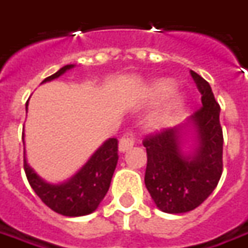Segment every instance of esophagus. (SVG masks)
Instances as JSON below:
<instances>
[{
    "label": "esophagus",
    "instance_id": "34e87169",
    "mask_svg": "<svg viewBox=\"0 0 248 248\" xmlns=\"http://www.w3.org/2000/svg\"><path fill=\"white\" fill-rule=\"evenodd\" d=\"M135 143V135L133 133H126V134L121 138L119 140V151L121 153H126L127 150H130Z\"/></svg>",
    "mask_w": 248,
    "mask_h": 248
}]
</instances>
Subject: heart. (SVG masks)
Returning <instances> with one entry per match:
<instances>
[{
    "label": "heart",
    "mask_w": 248,
    "mask_h": 248,
    "mask_svg": "<svg viewBox=\"0 0 248 248\" xmlns=\"http://www.w3.org/2000/svg\"><path fill=\"white\" fill-rule=\"evenodd\" d=\"M172 89H174V85L170 81L163 79V81L155 82L151 86L150 90H149V99H150V102H159L161 99L167 97L172 92ZM183 103H185V101H183V97L181 94H172L171 97L167 98L166 102L162 105L161 108L153 117V124H169L181 111V108H183Z\"/></svg>",
    "instance_id": "obj_1"
}]
</instances>
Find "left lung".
Masks as SVG:
<instances>
[{"instance_id": "1", "label": "left lung", "mask_w": 248, "mask_h": 248, "mask_svg": "<svg viewBox=\"0 0 248 248\" xmlns=\"http://www.w3.org/2000/svg\"><path fill=\"white\" fill-rule=\"evenodd\" d=\"M202 94V108L190 118L197 133L192 154L182 150L188 124L163 129L143 140L147 153L146 188L163 213L182 214L202 204L218 185L223 171V131L218 102L206 79L190 71Z\"/></svg>"}]
</instances>
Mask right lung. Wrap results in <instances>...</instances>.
<instances>
[{
    "mask_svg": "<svg viewBox=\"0 0 248 248\" xmlns=\"http://www.w3.org/2000/svg\"><path fill=\"white\" fill-rule=\"evenodd\" d=\"M74 65H66L44 82L51 81L62 76ZM28 111V102H26ZM24 137V133H22ZM25 145V143H24ZM118 162V140H106L85 166L67 182L53 185L45 182L28 165L24 149V170L29 185L46 206L65 217H82L95 211L101 203L113 178Z\"/></svg>",
    "mask_w": 248,
    "mask_h": 248,
    "instance_id": "right-lung-1",
    "label": "right lung"
}]
</instances>
